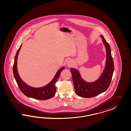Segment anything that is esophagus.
<instances>
[{
	"label": "esophagus",
	"mask_w": 131,
	"mask_h": 131,
	"mask_svg": "<svg viewBox=\"0 0 131 131\" xmlns=\"http://www.w3.org/2000/svg\"><path fill=\"white\" fill-rule=\"evenodd\" d=\"M68 66L71 67V63H68Z\"/></svg>",
	"instance_id": "34e87169"
}]
</instances>
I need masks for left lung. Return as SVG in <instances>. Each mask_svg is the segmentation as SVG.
I'll return each mask as SVG.
<instances>
[{
	"label": "left lung",
	"instance_id": "1",
	"mask_svg": "<svg viewBox=\"0 0 131 131\" xmlns=\"http://www.w3.org/2000/svg\"><path fill=\"white\" fill-rule=\"evenodd\" d=\"M100 36L106 48L107 61L104 71L99 79L93 83H87L82 79L77 70L73 68L70 69L75 93L82 97L90 98L99 95L105 91L111 83L114 71V63L111 48L104 37Z\"/></svg>",
	"mask_w": 131,
	"mask_h": 131
}]
</instances>
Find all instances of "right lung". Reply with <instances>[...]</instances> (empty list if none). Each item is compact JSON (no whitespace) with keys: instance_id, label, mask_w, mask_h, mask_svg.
<instances>
[{"instance_id":"1","label":"right lung","mask_w":131,"mask_h":131,"mask_svg":"<svg viewBox=\"0 0 131 131\" xmlns=\"http://www.w3.org/2000/svg\"><path fill=\"white\" fill-rule=\"evenodd\" d=\"M21 47V45L17 52L13 67L14 76L20 90L24 95L34 99L45 100L51 98L55 94L56 91V83L58 79L61 72L64 69V68H61L57 71L51 82L46 86L41 88H34L29 86L21 80L17 69V58Z\"/></svg>"}]
</instances>
